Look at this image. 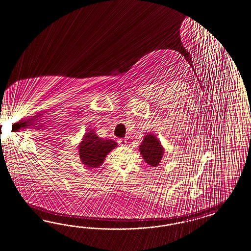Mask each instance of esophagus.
I'll use <instances>...</instances> for the list:
<instances>
[{
  "label": "esophagus",
  "instance_id": "obj_1",
  "mask_svg": "<svg viewBox=\"0 0 251 251\" xmlns=\"http://www.w3.org/2000/svg\"><path fill=\"white\" fill-rule=\"evenodd\" d=\"M119 144H120L121 146H126L127 141H126V140H119Z\"/></svg>",
  "mask_w": 251,
  "mask_h": 251
}]
</instances>
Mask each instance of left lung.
Instances as JSON below:
<instances>
[{
  "instance_id": "1",
  "label": "left lung",
  "mask_w": 251,
  "mask_h": 251,
  "mask_svg": "<svg viewBox=\"0 0 251 251\" xmlns=\"http://www.w3.org/2000/svg\"><path fill=\"white\" fill-rule=\"evenodd\" d=\"M139 150L143 159L151 167H157L159 165L164 154V149L154 134L144 136L143 141L141 142Z\"/></svg>"
}]
</instances>
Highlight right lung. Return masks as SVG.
<instances>
[{
    "label": "right lung",
    "mask_w": 251,
    "mask_h": 251,
    "mask_svg": "<svg viewBox=\"0 0 251 251\" xmlns=\"http://www.w3.org/2000/svg\"><path fill=\"white\" fill-rule=\"evenodd\" d=\"M117 145L115 141L102 140L94 130L88 129L79 145L80 160L88 168H98L103 163L108 153Z\"/></svg>",
    "instance_id": "obj_1"
}]
</instances>
